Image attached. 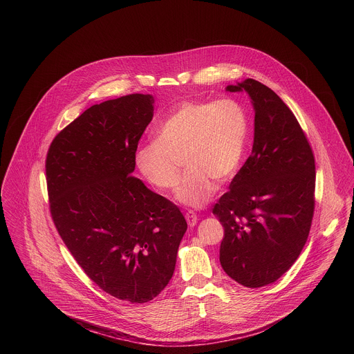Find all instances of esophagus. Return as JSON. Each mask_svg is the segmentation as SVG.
I'll use <instances>...</instances> for the list:
<instances>
[{
	"label": "esophagus",
	"mask_w": 354,
	"mask_h": 354,
	"mask_svg": "<svg viewBox=\"0 0 354 354\" xmlns=\"http://www.w3.org/2000/svg\"><path fill=\"white\" fill-rule=\"evenodd\" d=\"M185 219H187L188 225L192 227V226H195L196 222H198V215H196L194 211H188V212L185 214Z\"/></svg>",
	"instance_id": "obj_1"
}]
</instances>
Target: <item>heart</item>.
<instances>
[{
  "label": "heart",
  "mask_w": 354,
  "mask_h": 354,
  "mask_svg": "<svg viewBox=\"0 0 354 354\" xmlns=\"http://www.w3.org/2000/svg\"><path fill=\"white\" fill-rule=\"evenodd\" d=\"M250 121L240 102H181L159 124L156 139L139 146L136 165L140 173L162 191L177 187L181 159L188 170L177 201L202 207L237 171L248 139Z\"/></svg>",
  "instance_id": "1"
}]
</instances>
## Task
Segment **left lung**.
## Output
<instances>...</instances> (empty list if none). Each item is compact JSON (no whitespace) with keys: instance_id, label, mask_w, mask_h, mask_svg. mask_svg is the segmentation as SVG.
I'll return each instance as SVG.
<instances>
[{"instance_id":"obj_1","label":"left lung","mask_w":354,"mask_h":354,"mask_svg":"<svg viewBox=\"0 0 354 354\" xmlns=\"http://www.w3.org/2000/svg\"><path fill=\"white\" fill-rule=\"evenodd\" d=\"M254 109L252 153L212 208L223 226L219 261L247 288L275 282L297 260L315 208V158L292 113L271 88L247 79Z\"/></svg>"}]
</instances>
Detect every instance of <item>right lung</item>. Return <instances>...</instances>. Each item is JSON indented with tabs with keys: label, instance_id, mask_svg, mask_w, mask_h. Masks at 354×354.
<instances>
[{
	"label": "right lung",
	"instance_id": "obj_1",
	"mask_svg": "<svg viewBox=\"0 0 354 354\" xmlns=\"http://www.w3.org/2000/svg\"><path fill=\"white\" fill-rule=\"evenodd\" d=\"M152 115L149 94L94 104L53 139L46 156L58 234L103 292L132 304L166 288L188 227L176 204L132 176Z\"/></svg>",
	"mask_w": 354,
	"mask_h": 354
}]
</instances>
